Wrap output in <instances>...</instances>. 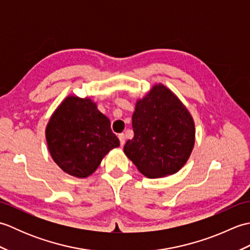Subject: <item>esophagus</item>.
<instances>
[{"label": "esophagus", "mask_w": 250, "mask_h": 250, "mask_svg": "<svg viewBox=\"0 0 250 250\" xmlns=\"http://www.w3.org/2000/svg\"><path fill=\"white\" fill-rule=\"evenodd\" d=\"M118 137H119V141H120V145L124 146L125 143V135L124 133H121V134L118 135Z\"/></svg>", "instance_id": "1"}]
</instances>
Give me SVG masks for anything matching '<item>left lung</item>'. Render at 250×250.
I'll return each mask as SVG.
<instances>
[{"instance_id": "obj_1", "label": "left lung", "mask_w": 250, "mask_h": 250, "mask_svg": "<svg viewBox=\"0 0 250 250\" xmlns=\"http://www.w3.org/2000/svg\"><path fill=\"white\" fill-rule=\"evenodd\" d=\"M132 126L134 137L126 141L124 151L146 177L175 174L188 161L194 146V121L164 84H155L137 100Z\"/></svg>"}]
</instances>
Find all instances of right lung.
<instances>
[{
	"mask_svg": "<svg viewBox=\"0 0 250 250\" xmlns=\"http://www.w3.org/2000/svg\"><path fill=\"white\" fill-rule=\"evenodd\" d=\"M46 141L54 161L63 172L86 178L107 153L119 146L109 119L91 99L68 95L46 126Z\"/></svg>",
	"mask_w": 250,
	"mask_h": 250,
	"instance_id": "right-lung-1",
	"label": "right lung"
}]
</instances>
